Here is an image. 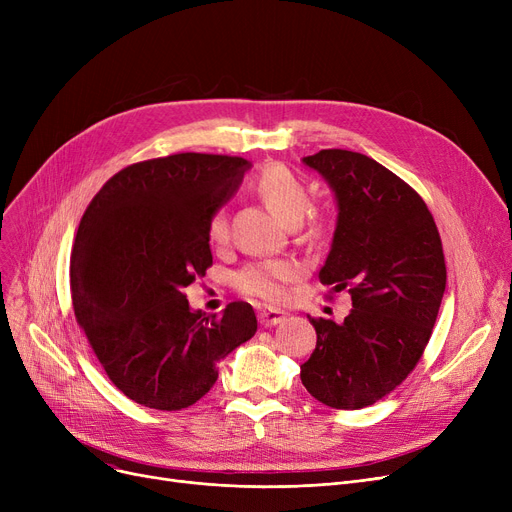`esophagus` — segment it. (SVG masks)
<instances>
[{"label":"esophagus","mask_w":512,"mask_h":512,"mask_svg":"<svg viewBox=\"0 0 512 512\" xmlns=\"http://www.w3.org/2000/svg\"><path fill=\"white\" fill-rule=\"evenodd\" d=\"M284 319H286V313L276 311V309H263V311L259 313V324H261L263 328L278 326V324H282Z\"/></svg>","instance_id":"obj_1"}]
</instances>
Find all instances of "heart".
I'll list each match as a JSON object with an SVG mask.
<instances>
[{
	"label": "heart",
	"mask_w": 512,
	"mask_h": 512,
	"mask_svg": "<svg viewBox=\"0 0 512 512\" xmlns=\"http://www.w3.org/2000/svg\"><path fill=\"white\" fill-rule=\"evenodd\" d=\"M255 191L263 199V203L288 226H297L305 218V213L311 205L307 184L297 174H292L286 166L280 164L267 166L257 176ZM207 234L213 245H224L228 240V218L222 209L215 211L209 218ZM299 274L301 265L297 261L270 259L245 267V270L238 274L236 284L247 297L265 303H280L286 297L284 284L299 278Z\"/></svg>",
	"instance_id": "1"
}]
</instances>
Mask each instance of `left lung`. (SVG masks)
<instances>
[{
    "instance_id": "8db88e82",
    "label": "left lung",
    "mask_w": 512,
    "mask_h": 512,
    "mask_svg": "<svg viewBox=\"0 0 512 512\" xmlns=\"http://www.w3.org/2000/svg\"><path fill=\"white\" fill-rule=\"evenodd\" d=\"M303 164L328 182L338 211L319 280L348 290L353 309L342 324L311 319L317 344L301 380L315 400L355 411L421 359L446 288L442 240L423 199L375 159L321 149Z\"/></svg>"
}]
</instances>
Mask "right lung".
<instances>
[{
    "label": "right lung",
    "mask_w": 512,
    "mask_h": 512,
    "mask_svg": "<svg viewBox=\"0 0 512 512\" xmlns=\"http://www.w3.org/2000/svg\"><path fill=\"white\" fill-rule=\"evenodd\" d=\"M249 168L207 153L141 161L107 180L80 220L70 263L76 321L107 378L143 407L195 405L257 332L249 303L209 317L184 294L213 263L209 218Z\"/></svg>",
    "instance_id": "right-lung-1"
}]
</instances>
